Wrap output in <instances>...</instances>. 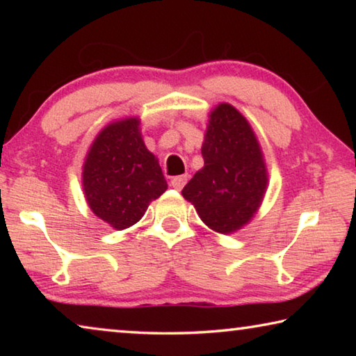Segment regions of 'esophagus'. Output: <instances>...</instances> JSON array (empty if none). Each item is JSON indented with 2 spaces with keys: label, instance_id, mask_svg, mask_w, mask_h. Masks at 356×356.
<instances>
[{
  "label": "esophagus",
  "instance_id": "obj_1",
  "mask_svg": "<svg viewBox=\"0 0 356 356\" xmlns=\"http://www.w3.org/2000/svg\"><path fill=\"white\" fill-rule=\"evenodd\" d=\"M186 180H188V176H186V174L172 177L171 179V186H172V188H176V190H182L184 185L186 184Z\"/></svg>",
  "mask_w": 356,
  "mask_h": 356
}]
</instances>
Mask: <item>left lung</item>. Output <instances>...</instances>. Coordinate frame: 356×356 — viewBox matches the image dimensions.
I'll use <instances>...</instances> for the list:
<instances>
[{
	"label": "left lung",
	"instance_id": "obj_1",
	"mask_svg": "<svg viewBox=\"0 0 356 356\" xmlns=\"http://www.w3.org/2000/svg\"><path fill=\"white\" fill-rule=\"evenodd\" d=\"M204 166L184 186L206 226L232 234L257 213L268 186V171L254 130L236 106L218 104L209 114L201 147Z\"/></svg>",
	"mask_w": 356,
	"mask_h": 356
}]
</instances>
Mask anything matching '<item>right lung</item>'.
Segmentation results:
<instances>
[{
    "label": "right lung",
    "instance_id": "1",
    "mask_svg": "<svg viewBox=\"0 0 356 356\" xmlns=\"http://www.w3.org/2000/svg\"><path fill=\"white\" fill-rule=\"evenodd\" d=\"M140 118L113 120L99 131L83 165V193L95 216L122 231L143 218L168 188L159 159L143 141Z\"/></svg>",
    "mask_w": 356,
    "mask_h": 356
}]
</instances>
